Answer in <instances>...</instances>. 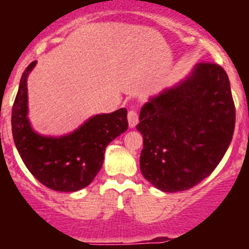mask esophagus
Listing matches in <instances>:
<instances>
[{"instance_id":"34e87169","label":"esophagus","mask_w":249,"mask_h":249,"mask_svg":"<svg viewBox=\"0 0 249 249\" xmlns=\"http://www.w3.org/2000/svg\"><path fill=\"white\" fill-rule=\"evenodd\" d=\"M138 123V114L136 111H129L128 112V126L129 128H135Z\"/></svg>"}]
</instances>
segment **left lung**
Instances as JSON below:
<instances>
[{"label": "left lung", "mask_w": 249, "mask_h": 249, "mask_svg": "<svg viewBox=\"0 0 249 249\" xmlns=\"http://www.w3.org/2000/svg\"><path fill=\"white\" fill-rule=\"evenodd\" d=\"M236 109L228 76L197 63L184 78L142 106L141 172L162 192L192 188L218 166L232 141Z\"/></svg>", "instance_id": "left-lung-1"}]
</instances>
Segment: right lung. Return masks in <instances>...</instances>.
Segmentation results:
<instances>
[{
  "label": "right lung",
  "instance_id": "add662e5",
  "mask_svg": "<svg viewBox=\"0 0 249 249\" xmlns=\"http://www.w3.org/2000/svg\"><path fill=\"white\" fill-rule=\"evenodd\" d=\"M36 63L26 68L19 81L11 118L13 141L37 181L58 192H76L93 181L102 168L106 147L127 131V109L94 114L66 135H41L28 118L27 78Z\"/></svg>",
  "mask_w": 249,
  "mask_h": 249
}]
</instances>
